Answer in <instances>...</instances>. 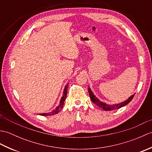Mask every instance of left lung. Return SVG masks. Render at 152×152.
<instances>
[{"label":"left lung","mask_w":152,"mask_h":152,"mask_svg":"<svg viewBox=\"0 0 152 152\" xmlns=\"http://www.w3.org/2000/svg\"><path fill=\"white\" fill-rule=\"evenodd\" d=\"M88 91H89V96H90V98H91L92 102L93 103H95V104L96 106H98L99 107H100L101 108L103 109L104 110H106V111H110V110H117V109H119V108L123 107V106L127 105L128 103H129L132 101V99H133L134 96V94L133 95L131 96H130V97L127 100H126L125 101L120 103V104L110 105V104H106V103L100 101L94 95V94H93V92L91 91V89H90L89 88H88Z\"/></svg>","instance_id":"1"}]
</instances>
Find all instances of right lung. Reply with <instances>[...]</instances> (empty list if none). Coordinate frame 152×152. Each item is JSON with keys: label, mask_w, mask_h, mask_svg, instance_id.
Segmentation results:
<instances>
[{"label": "right lung", "mask_w": 152, "mask_h": 152, "mask_svg": "<svg viewBox=\"0 0 152 152\" xmlns=\"http://www.w3.org/2000/svg\"><path fill=\"white\" fill-rule=\"evenodd\" d=\"M68 85L67 84L65 88H64V91H63V95L62 96V98H61V101H60V104L59 105L57 106V107L53 110L52 112H49V113H44V114H40V115H44V116H48V115H53L54 114H57L58 112H59L60 110L61 109L63 108V104H64V101L66 100V95H67V89H68Z\"/></svg>", "instance_id": "add662e5"}]
</instances>
